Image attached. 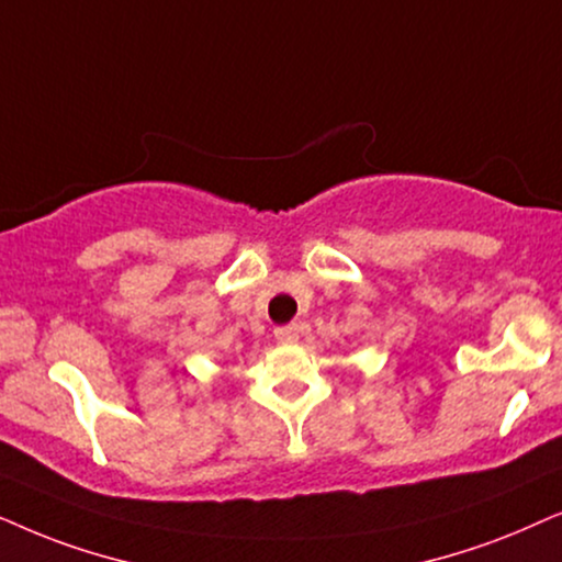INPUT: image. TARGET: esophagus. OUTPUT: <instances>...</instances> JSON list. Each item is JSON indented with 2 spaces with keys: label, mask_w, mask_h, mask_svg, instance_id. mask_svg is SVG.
<instances>
[{
  "label": "esophagus",
  "mask_w": 562,
  "mask_h": 562,
  "mask_svg": "<svg viewBox=\"0 0 562 562\" xmlns=\"http://www.w3.org/2000/svg\"><path fill=\"white\" fill-rule=\"evenodd\" d=\"M297 336H301V326H297V324H288V326H277L274 328V339L282 341V344H293V341H297Z\"/></svg>",
  "instance_id": "esophagus-1"
}]
</instances>
